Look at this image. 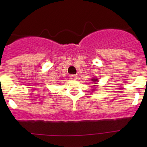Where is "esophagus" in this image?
<instances>
[{
    "instance_id": "34e87169",
    "label": "esophagus",
    "mask_w": 147,
    "mask_h": 147,
    "mask_svg": "<svg viewBox=\"0 0 147 147\" xmlns=\"http://www.w3.org/2000/svg\"><path fill=\"white\" fill-rule=\"evenodd\" d=\"M77 75H70V79L71 80H76L77 79Z\"/></svg>"
}]
</instances>
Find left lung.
<instances>
[{
  "instance_id": "1",
  "label": "left lung",
  "mask_w": 147,
  "mask_h": 147,
  "mask_svg": "<svg viewBox=\"0 0 147 147\" xmlns=\"http://www.w3.org/2000/svg\"><path fill=\"white\" fill-rule=\"evenodd\" d=\"M91 80L92 81V82H94V84H97V82H98V79H97V78H94H94H92V79H91ZM94 86H96V85H94ZM92 91H94V90H92Z\"/></svg>"
}]
</instances>
